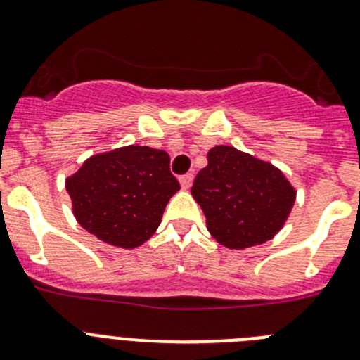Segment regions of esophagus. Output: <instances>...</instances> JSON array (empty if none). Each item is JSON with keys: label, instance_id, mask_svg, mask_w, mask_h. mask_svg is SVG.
Here are the masks:
<instances>
[{"label": "esophagus", "instance_id": "1", "mask_svg": "<svg viewBox=\"0 0 360 360\" xmlns=\"http://www.w3.org/2000/svg\"><path fill=\"white\" fill-rule=\"evenodd\" d=\"M193 174L187 173V174H182L180 176V184H182V189H189L191 186H193Z\"/></svg>", "mask_w": 360, "mask_h": 360}]
</instances>
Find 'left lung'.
Returning a JSON list of instances; mask_svg holds the SVG:
<instances>
[{"label":"left lung","mask_w":360,"mask_h":360,"mask_svg":"<svg viewBox=\"0 0 360 360\" xmlns=\"http://www.w3.org/2000/svg\"><path fill=\"white\" fill-rule=\"evenodd\" d=\"M207 160L191 193L205 214L210 236L230 250L273 239L296 200L285 174L233 146H214Z\"/></svg>","instance_id":"left-lung-1"}]
</instances>
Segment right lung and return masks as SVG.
<instances>
[{
  "label": "right lung",
  "instance_id": "right-lung-1",
  "mask_svg": "<svg viewBox=\"0 0 360 360\" xmlns=\"http://www.w3.org/2000/svg\"><path fill=\"white\" fill-rule=\"evenodd\" d=\"M65 189L72 214L89 233L130 250L153 236L180 184L166 151L131 144L89 157L65 180Z\"/></svg>",
  "mask_w": 360,
  "mask_h": 360
}]
</instances>
